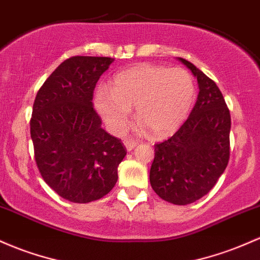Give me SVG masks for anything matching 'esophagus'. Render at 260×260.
I'll list each match as a JSON object with an SVG mask.
<instances>
[{"mask_svg": "<svg viewBox=\"0 0 260 260\" xmlns=\"http://www.w3.org/2000/svg\"><path fill=\"white\" fill-rule=\"evenodd\" d=\"M123 143L125 145V148H127L128 152H129V150H132L133 148H135L136 145H137V142L133 141V139H125Z\"/></svg>", "mask_w": 260, "mask_h": 260, "instance_id": "34e87169", "label": "esophagus"}]
</instances>
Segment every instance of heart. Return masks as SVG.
Wrapping results in <instances>:
<instances>
[{
  "label": "heart",
  "instance_id": "1",
  "mask_svg": "<svg viewBox=\"0 0 260 260\" xmlns=\"http://www.w3.org/2000/svg\"><path fill=\"white\" fill-rule=\"evenodd\" d=\"M193 98L195 84L186 70L142 64L117 74L110 90L98 88L93 102L111 132H123L135 107L137 121L152 136L164 137L182 124Z\"/></svg>",
  "mask_w": 260,
  "mask_h": 260
}]
</instances>
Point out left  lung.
<instances>
[{
    "label": "left lung",
    "mask_w": 260,
    "mask_h": 260,
    "mask_svg": "<svg viewBox=\"0 0 260 260\" xmlns=\"http://www.w3.org/2000/svg\"><path fill=\"white\" fill-rule=\"evenodd\" d=\"M179 60L198 79V101L175 135L154 145L149 180L159 198L189 205L206 195L227 168L231 115L215 81L190 61Z\"/></svg>",
    "instance_id": "1"
}]
</instances>
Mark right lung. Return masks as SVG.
<instances>
[{
    "mask_svg": "<svg viewBox=\"0 0 260 260\" xmlns=\"http://www.w3.org/2000/svg\"><path fill=\"white\" fill-rule=\"evenodd\" d=\"M107 56H71L39 88L30 117L34 159L43 180L75 204L107 195L127 149L101 128L93 90L112 64Z\"/></svg>",
    "mask_w": 260,
    "mask_h": 260,
    "instance_id": "right-lung-1",
    "label": "right lung"
}]
</instances>
